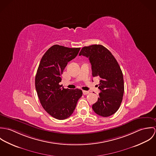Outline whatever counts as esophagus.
Wrapping results in <instances>:
<instances>
[{
  "label": "esophagus",
  "mask_w": 156,
  "mask_h": 156,
  "mask_svg": "<svg viewBox=\"0 0 156 156\" xmlns=\"http://www.w3.org/2000/svg\"><path fill=\"white\" fill-rule=\"evenodd\" d=\"M89 93V91H87V90H83V95H87V94H88Z\"/></svg>",
  "instance_id": "1"
}]
</instances>
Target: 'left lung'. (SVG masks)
<instances>
[{
    "label": "left lung",
    "mask_w": 156,
    "mask_h": 156,
    "mask_svg": "<svg viewBox=\"0 0 156 156\" xmlns=\"http://www.w3.org/2000/svg\"><path fill=\"white\" fill-rule=\"evenodd\" d=\"M81 55L89 58L92 76L100 78V97L92 109L103 117L111 116L119 108L124 92L121 68L111 52L102 45L83 47L79 53Z\"/></svg>",
    "instance_id": "left-lung-1"
}]
</instances>
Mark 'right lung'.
Wrapping results in <instances>:
<instances>
[{
  "instance_id": "right-lung-1",
  "label": "right lung",
  "mask_w": 156,
  "mask_h": 156,
  "mask_svg": "<svg viewBox=\"0 0 156 156\" xmlns=\"http://www.w3.org/2000/svg\"><path fill=\"white\" fill-rule=\"evenodd\" d=\"M80 48L54 45L42 57L35 76V88L45 111L62 120L69 117L82 96L80 89H65L59 85L61 75L68 62L75 58Z\"/></svg>"
}]
</instances>
